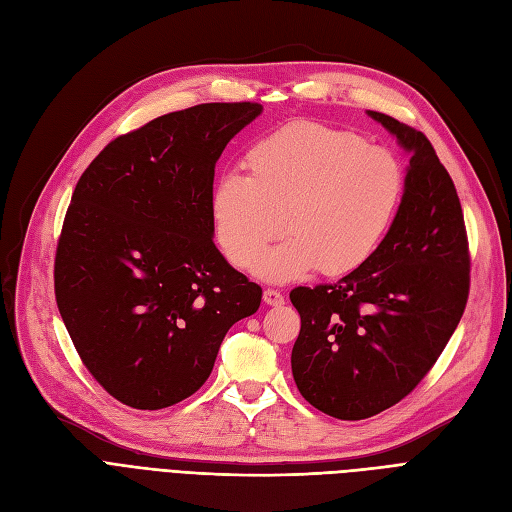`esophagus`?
<instances>
[{
  "mask_svg": "<svg viewBox=\"0 0 512 512\" xmlns=\"http://www.w3.org/2000/svg\"><path fill=\"white\" fill-rule=\"evenodd\" d=\"M262 298H264V303L267 305H271V307H279V305H284V296H281V292H277V290H264V294H262Z\"/></svg>",
  "mask_w": 512,
  "mask_h": 512,
  "instance_id": "obj_1",
  "label": "esophagus"
}]
</instances>
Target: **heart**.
Wrapping results in <instances>:
<instances>
[{
	"mask_svg": "<svg viewBox=\"0 0 512 512\" xmlns=\"http://www.w3.org/2000/svg\"><path fill=\"white\" fill-rule=\"evenodd\" d=\"M248 175L224 173L209 214L237 269L269 281L345 275L373 256L404 190L398 158L360 135L298 120L260 137L245 154ZM285 222L289 235L259 254Z\"/></svg>",
	"mask_w": 512,
	"mask_h": 512,
	"instance_id": "heart-1",
	"label": "heart"
}]
</instances>
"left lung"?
<instances>
[{"mask_svg":"<svg viewBox=\"0 0 512 512\" xmlns=\"http://www.w3.org/2000/svg\"><path fill=\"white\" fill-rule=\"evenodd\" d=\"M366 114L411 156L396 218L362 267L290 292L301 315L292 347L298 392L345 421L373 417L413 392L460 324L470 286L462 205L428 137Z\"/></svg>","mask_w":512,"mask_h":512,"instance_id":"obj_1","label":"left lung"}]
</instances>
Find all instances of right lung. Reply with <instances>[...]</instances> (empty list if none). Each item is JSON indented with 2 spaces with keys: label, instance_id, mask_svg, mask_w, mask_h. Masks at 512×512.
I'll use <instances>...</instances> for the list:
<instances>
[{
  "label": "right lung",
  "instance_id": "right-lung-1",
  "mask_svg": "<svg viewBox=\"0 0 512 512\" xmlns=\"http://www.w3.org/2000/svg\"><path fill=\"white\" fill-rule=\"evenodd\" d=\"M260 103H201L116 137L86 167L55 258V294L84 366L156 411L195 394L262 290L214 243L209 199L226 144Z\"/></svg>",
  "mask_w": 512,
  "mask_h": 512
}]
</instances>
